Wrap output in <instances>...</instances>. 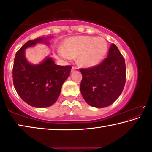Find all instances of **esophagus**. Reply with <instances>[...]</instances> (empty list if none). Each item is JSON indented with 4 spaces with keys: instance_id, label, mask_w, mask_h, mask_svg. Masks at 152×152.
I'll return each mask as SVG.
<instances>
[{
    "instance_id": "obj_1",
    "label": "esophagus",
    "mask_w": 152,
    "mask_h": 152,
    "mask_svg": "<svg viewBox=\"0 0 152 152\" xmlns=\"http://www.w3.org/2000/svg\"><path fill=\"white\" fill-rule=\"evenodd\" d=\"M76 67H72V72H74V71H75L76 70Z\"/></svg>"
}]
</instances>
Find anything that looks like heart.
<instances>
[{
  "instance_id": "b5f03b06",
  "label": "heart",
  "mask_w": 152,
  "mask_h": 152,
  "mask_svg": "<svg viewBox=\"0 0 152 152\" xmlns=\"http://www.w3.org/2000/svg\"><path fill=\"white\" fill-rule=\"evenodd\" d=\"M107 50V43L103 38L80 35L64 40L58 53L66 60L77 57V62L80 66L91 68L101 62Z\"/></svg>"
}]
</instances>
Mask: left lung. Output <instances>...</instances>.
Returning a JSON list of instances; mask_svg holds the SVG:
<instances>
[{
	"label": "left lung",
	"instance_id": "left-lung-1",
	"mask_svg": "<svg viewBox=\"0 0 152 152\" xmlns=\"http://www.w3.org/2000/svg\"><path fill=\"white\" fill-rule=\"evenodd\" d=\"M82 74L80 91L89 105L104 108L113 104L122 93L126 78L124 58L112 43L107 58L91 68L80 69Z\"/></svg>",
	"mask_w": 152,
	"mask_h": 152
}]
</instances>
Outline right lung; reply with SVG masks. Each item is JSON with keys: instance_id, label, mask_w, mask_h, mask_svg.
<instances>
[{"instance_id": "obj_1", "label": "right lung", "mask_w": 152, "mask_h": 152, "mask_svg": "<svg viewBox=\"0 0 152 152\" xmlns=\"http://www.w3.org/2000/svg\"><path fill=\"white\" fill-rule=\"evenodd\" d=\"M52 37H42L31 40L16 53L12 68L15 88L23 101L33 107H50L60 96L61 86L70 76V66H58L50 57H45L39 64H33L25 57V50L38 43L50 45Z\"/></svg>"}]
</instances>
